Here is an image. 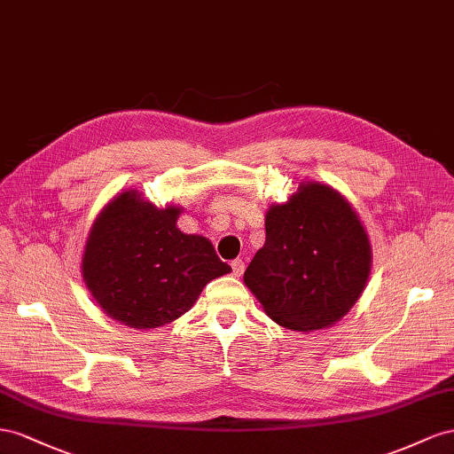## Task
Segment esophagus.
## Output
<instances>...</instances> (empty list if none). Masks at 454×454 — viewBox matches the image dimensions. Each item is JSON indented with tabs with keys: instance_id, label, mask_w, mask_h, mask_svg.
<instances>
[{
	"instance_id": "34e87169",
	"label": "esophagus",
	"mask_w": 454,
	"mask_h": 454,
	"mask_svg": "<svg viewBox=\"0 0 454 454\" xmlns=\"http://www.w3.org/2000/svg\"><path fill=\"white\" fill-rule=\"evenodd\" d=\"M231 271H234V276L239 278L243 271H245V262L241 261V258H238V261L231 262Z\"/></svg>"
}]
</instances>
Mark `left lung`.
Wrapping results in <instances>:
<instances>
[{
  "instance_id": "obj_1",
  "label": "left lung",
  "mask_w": 454,
  "mask_h": 454,
  "mask_svg": "<svg viewBox=\"0 0 454 454\" xmlns=\"http://www.w3.org/2000/svg\"><path fill=\"white\" fill-rule=\"evenodd\" d=\"M266 241L243 281L270 319L299 333L333 327L371 276L372 247L339 190L308 180L266 211Z\"/></svg>"
}]
</instances>
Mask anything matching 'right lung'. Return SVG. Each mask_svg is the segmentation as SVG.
Wrapping results in <instances>:
<instances>
[{
    "instance_id": "right-lung-1",
    "label": "right lung",
    "mask_w": 454,
    "mask_h": 454,
    "mask_svg": "<svg viewBox=\"0 0 454 454\" xmlns=\"http://www.w3.org/2000/svg\"><path fill=\"white\" fill-rule=\"evenodd\" d=\"M183 207H155L138 190L114 196L90 224L82 276L102 312L131 329H158L230 274L213 243L176 228Z\"/></svg>"
}]
</instances>
